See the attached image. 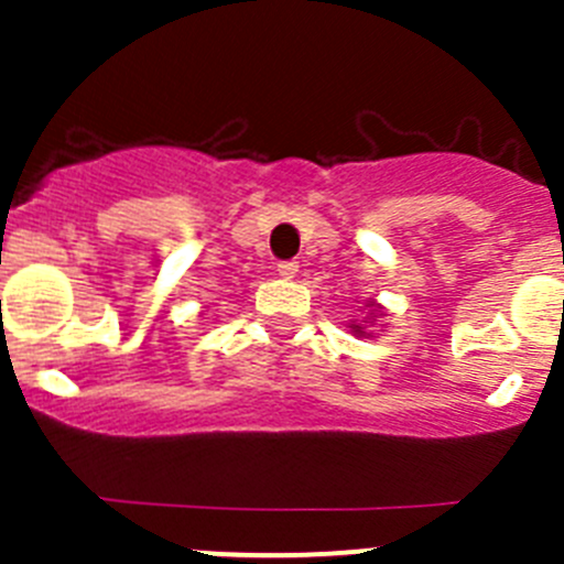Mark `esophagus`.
Instances as JSON below:
<instances>
[{
    "mask_svg": "<svg viewBox=\"0 0 564 564\" xmlns=\"http://www.w3.org/2000/svg\"><path fill=\"white\" fill-rule=\"evenodd\" d=\"M299 271L296 259H285V262H279V276L282 279H293Z\"/></svg>",
    "mask_w": 564,
    "mask_h": 564,
    "instance_id": "esophagus-1",
    "label": "esophagus"
}]
</instances>
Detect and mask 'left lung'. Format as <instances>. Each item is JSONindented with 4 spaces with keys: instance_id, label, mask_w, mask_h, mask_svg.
I'll return each mask as SVG.
<instances>
[{
    "instance_id": "1",
    "label": "left lung",
    "mask_w": 564,
    "mask_h": 564,
    "mask_svg": "<svg viewBox=\"0 0 564 564\" xmlns=\"http://www.w3.org/2000/svg\"><path fill=\"white\" fill-rule=\"evenodd\" d=\"M358 333H361V330H358Z\"/></svg>"
}]
</instances>
